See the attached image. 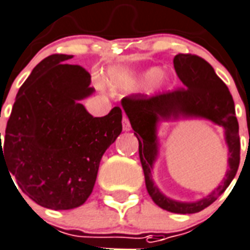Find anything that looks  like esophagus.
I'll return each mask as SVG.
<instances>
[{
    "label": "esophagus",
    "instance_id": "1",
    "mask_svg": "<svg viewBox=\"0 0 250 250\" xmlns=\"http://www.w3.org/2000/svg\"><path fill=\"white\" fill-rule=\"evenodd\" d=\"M123 129L124 131L130 130V123H129V120H127L126 116H124V119H123Z\"/></svg>",
    "mask_w": 250,
    "mask_h": 250
}]
</instances>
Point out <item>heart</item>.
Masks as SVG:
<instances>
[{
  "label": "heart",
  "instance_id": "obj_1",
  "mask_svg": "<svg viewBox=\"0 0 250 250\" xmlns=\"http://www.w3.org/2000/svg\"><path fill=\"white\" fill-rule=\"evenodd\" d=\"M107 77H108L109 83H116V81H123L129 77L127 73L123 72L119 68H109L107 71ZM137 79L143 81V83H152L151 85L155 87H160L167 85V76L164 75L163 69L160 67H151L145 71L139 72L137 75Z\"/></svg>",
  "mask_w": 250,
  "mask_h": 250
}]
</instances>
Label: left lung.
Segmentation results:
<instances>
[{
    "instance_id": "8db88e82",
    "label": "left lung",
    "mask_w": 250,
    "mask_h": 250,
    "mask_svg": "<svg viewBox=\"0 0 250 250\" xmlns=\"http://www.w3.org/2000/svg\"><path fill=\"white\" fill-rule=\"evenodd\" d=\"M173 63L183 83L182 89L149 98L142 94H131L124 98L121 105L139 142V159L145 173L146 187L153 203L171 213L192 214L213 204L235 178L240 163L239 123L229 87L215 75L207 61L197 55L178 54ZM188 118L209 119L225 129L229 169L221 185L205 198L197 202H178L165 197L152 178L153 164L158 156L157 126L161 121Z\"/></svg>"
}]
</instances>
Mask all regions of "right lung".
<instances>
[{"instance_id":"add662e5","label":"right lung","mask_w":250,"mask_h":250,"mask_svg":"<svg viewBox=\"0 0 250 250\" xmlns=\"http://www.w3.org/2000/svg\"><path fill=\"white\" fill-rule=\"evenodd\" d=\"M71 58L53 54L36 65L17 94L3 147L0 133V167L24 195L54 210L87 200L103 153L123 130L120 107L93 117L81 104L95 90L86 69L65 63Z\"/></svg>"}]
</instances>
